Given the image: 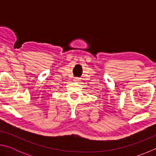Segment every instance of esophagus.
<instances>
[{
	"label": "esophagus",
	"instance_id": "1",
	"mask_svg": "<svg viewBox=\"0 0 156 156\" xmlns=\"http://www.w3.org/2000/svg\"><path fill=\"white\" fill-rule=\"evenodd\" d=\"M73 80H74L75 82H78V81L79 80V78H77V77H76V78H75L74 79H73Z\"/></svg>",
	"mask_w": 156,
	"mask_h": 156
}]
</instances>
